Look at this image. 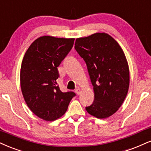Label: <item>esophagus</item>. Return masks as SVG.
Listing matches in <instances>:
<instances>
[{"instance_id": "1", "label": "esophagus", "mask_w": 151, "mask_h": 151, "mask_svg": "<svg viewBox=\"0 0 151 151\" xmlns=\"http://www.w3.org/2000/svg\"><path fill=\"white\" fill-rule=\"evenodd\" d=\"M75 92H76V93L77 94V95H79V94H80V93H81L80 88H76V89H75Z\"/></svg>"}]
</instances>
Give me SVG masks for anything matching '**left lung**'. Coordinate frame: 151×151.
<instances>
[{
	"label": "left lung",
	"instance_id": "8db88e82",
	"mask_svg": "<svg viewBox=\"0 0 151 151\" xmlns=\"http://www.w3.org/2000/svg\"><path fill=\"white\" fill-rule=\"evenodd\" d=\"M74 45L86 63L93 86L94 101L86 107V111L99 119L110 117L120 108L129 86V70L124 52L106 33L78 38Z\"/></svg>",
	"mask_w": 151,
	"mask_h": 151
}]
</instances>
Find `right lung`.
I'll list each match as a JSON object with an SVG mask.
<instances>
[{"label": "right lung", "instance_id": "obj_1", "mask_svg": "<svg viewBox=\"0 0 151 151\" xmlns=\"http://www.w3.org/2000/svg\"><path fill=\"white\" fill-rule=\"evenodd\" d=\"M74 39L43 36L25 52L20 70L22 93L33 113L46 121L61 117L76 94L62 92L58 67L73 47Z\"/></svg>", "mask_w": 151, "mask_h": 151}]
</instances>
